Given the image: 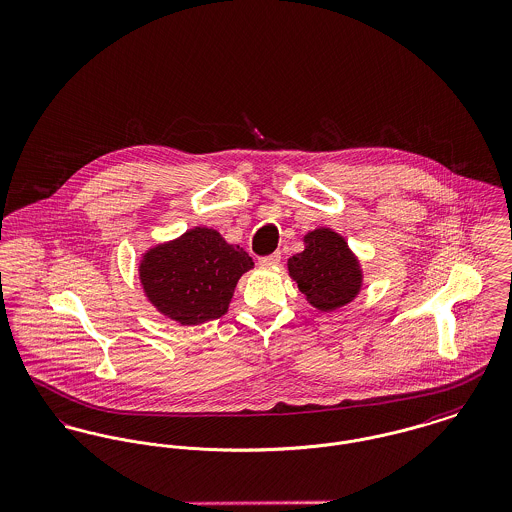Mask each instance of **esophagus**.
I'll return each instance as SVG.
<instances>
[{
	"instance_id": "1",
	"label": "esophagus",
	"mask_w": 512,
	"mask_h": 512,
	"mask_svg": "<svg viewBox=\"0 0 512 512\" xmlns=\"http://www.w3.org/2000/svg\"><path fill=\"white\" fill-rule=\"evenodd\" d=\"M280 263V253H271V255H265V257H259V265L261 267H275Z\"/></svg>"
}]
</instances>
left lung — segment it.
I'll return each mask as SVG.
<instances>
[{
	"label": "left lung",
	"instance_id": "obj_1",
	"mask_svg": "<svg viewBox=\"0 0 512 512\" xmlns=\"http://www.w3.org/2000/svg\"><path fill=\"white\" fill-rule=\"evenodd\" d=\"M306 249L288 259V273L310 304L331 312L360 290V271L343 237L321 228L304 237Z\"/></svg>",
	"mask_w": 512,
	"mask_h": 512
}]
</instances>
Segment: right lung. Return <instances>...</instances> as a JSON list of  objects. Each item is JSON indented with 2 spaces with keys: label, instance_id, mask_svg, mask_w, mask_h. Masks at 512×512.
<instances>
[{
  "label": "right lung",
  "instance_id": "1",
  "mask_svg": "<svg viewBox=\"0 0 512 512\" xmlns=\"http://www.w3.org/2000/svg\"><path fill=\"white\" fill-rule=\"evenodd\" d=\"M251 257L214 230L195 228L146 253L140 278L161 314L183 325H198L226 314L239 276Z\"/></svg>",
  "mask_w": 512,
  "mask_h": 512
}]
</instances>
